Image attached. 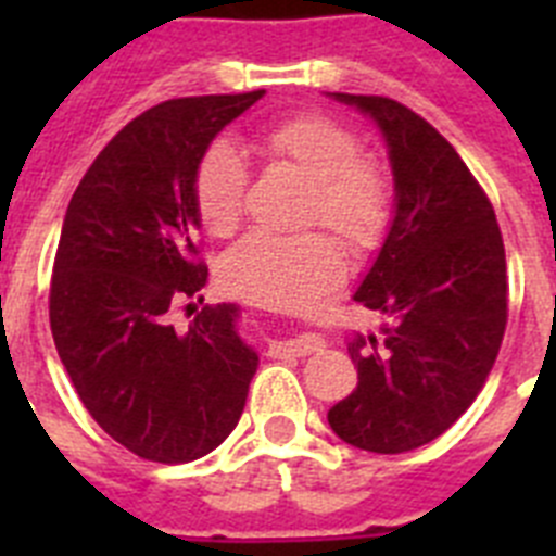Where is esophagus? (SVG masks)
I'll use <instances>...</instances> for the list:
<instances>
[{"label":"esophagus","mask_w":556,"mask_h":556,"mask_svg":"<svg viewBox=\"0 0 556 556\" xmlns=\"http://www.w3.org/2000/svg\"><path fill=\"white\" fill-rule=\"evenodd\" d=\"M326 348V342H323V337H317V333H301V337L294 339H283V342H275L273 345V353L275 356H308V353H317Z\"/></svg>","instance_id":"obj_1"}]
</instances>
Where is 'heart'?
<instances>
[{
	"label": "heart",
	"instance_id": "b5f03b06",
	"mask_svg": "<svg viewBox=\"0 0 556 556\" xmlns=\"http://www.w3.org/2000/svg\"><path fill=\"white\" fill-rule=\"evenodd\" d=\"M258 150L273 164H289L308 178L303 223L326 225L353 250H367L384 236L392 214V180L381 164L362 159V144L348 127L326 116H289L258 136ZM250 172L228 141L203 150L191 178L194 208L211 236L239 228ZM223 283L244 301L275 308H306L345 278V262L326 233L281 236L253 230L225 253Z\"/></svg>",
	"mask_w": 556,
	"mask_h": 556
}]
</instances>
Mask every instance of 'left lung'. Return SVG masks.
<instances>
[{"mask_svg":"<svg viewBox=\"0 0 556 556\" xmlns=\"http://www.w3.org/2000/svg\"><path fill=\"white\" fill-rule=\"evenodd\" d=\"M378 125L395 214L353 301L384 314V342H348L358 384L328 409L339 440L404 454L443 434L476 401L507 328V258L495 211L459 152L390 97L328 94Z\"/></svg>","mask_w":556,"mask_h":556,"instance_id":"left-lung-1","label":"left lung"}]
</instances>
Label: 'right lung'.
Listing matches in <instances>:
<instances>
[{"instance_id":"add662e5","label":"right lung","mask_w":556,"mask_h":556,"mask_svg":"<svg viewBox=\"0 0 556 556\" xmlns=\"http://www.w3.org/2000/svg\"><path fill=\"white\" fill-rule=\"evenodd\" d=\"M262 97L150 108L108 141L66 208L49 287L58 356L88 415L141 459L178 465L211 454L248 401L258 353L236 331L239 306H203L186 331L172 314L208 283L194 166Z\"/></svg>"}]
</instances>
